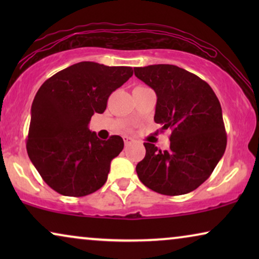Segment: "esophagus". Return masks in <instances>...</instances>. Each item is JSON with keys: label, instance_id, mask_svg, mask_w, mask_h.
I'll use <instances>...</instances> for the list:
<instances>
[{"label": "esophagus", "instance_id": "esophagus-1", "mask_svg": "<svg viewBox=\"0 0 259 259\" xmlns=\"http://www.w3.org/2000/svg\"><path fill=\"white\" fill-rule=\"evenodd\" d=\"M133 141H134L133 138H131V137H127V136L123 137V143H125V146H128V145L132 144Z\"/></svg>", "mask_w": 259, "mask_h": 259}]
</instances>
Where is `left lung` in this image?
<instances>
[{
  "label": "left lung",
  "instance_id": "obj_1",
  "mask_svg": "<svg viewBox=\"0 0 259 259\" xmlns=\"http://www.w3.org/2000/svg\"><path fill=\"white\" fill-rule=\"evenodd\" d=\"M134 74L157 94L154 121L169 128V148L144 143L137 165L140 182L154 192L180 196L200 186L224 154L226 132L222 107L210 84L173 65L136 67Z\"/></svg>",
  "mask_w": 259,
  "mask_h": 259
}]
</instances>
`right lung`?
Returning a JSON list of instances; mask_svg holds the SVG:
<instances>
[{"mask_svg": "<svg viewBox=\"0 0 259 259\" xmlns=\"http://www.w3.org/2000/svg\"><path fill=\"white\" fill-rule=\"evenodd\" d=\"M131 67L79 62L46 80L31 105L27 152L46 184L62 196L83 197L107 180L123 140H100L88 128L94 113L131 76Z\"/></svg>", "mask_w": 259, "mask_h": 259, "instance_id": "right-lung-1", "label": "right lung"}]
</instances>
